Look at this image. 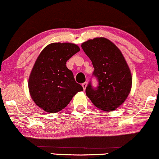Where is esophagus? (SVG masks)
I'll list each match as a JSON object with an SVG mask.
<instances>
[{
    "mask_svg": "<svg viewBox=\"0 0 159 159\" xmlns=\"http://www.w3.org/2000/svg\"><path fill=\"white\" fill-rule=\"evenodd\" d=\"M86 86H87V82H85L84 84H82V87L83 89H84V90H86Z\"/></svg>",
    "mask_w": 159,
    "mask_h": 159,
    "instance_id": "obj_1",
    "label": "esophagus"
}]
</instances>
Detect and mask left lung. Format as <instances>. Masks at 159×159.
<instances>
[{
    "label": "left lung",
    "instance_id": "1",
    "mask_svg": "<svg viewBox=\"0 0 159 159\" xmlns=\"http://www.w3.org/2000/svg\"><path fill=\"white\" fill-rule=\"evenodd\" d=\"M81 47L91 59L93 75L98 81L96 89L89 83L86 96L101 110H116L127 98L132 86L131 70L121 51L103 37L90 39L83 43Z\"/></svg>",
    "mask_w": 159,
    "mask_h": 159
}]
</instances>
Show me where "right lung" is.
Here are the masks:
<instances>
[{
	"mask_svg": "<svg viewBox=\"0 0 159 159\" xmlns=\"http://www.w3.org/2000/svg\"><path fill=\"white\" fill-rule=\"evenodd\" d=\"M79 51V47L71 43H53L39 54L28 79V89L33 101L41 109L58 112L78 92L84 91L66 66Z\"/></svg>",
	"mask_w": 159,
	"mask_h": 159,
	"instance_id": "obj_1",
	"label": "right lung"
}]
</instances>
